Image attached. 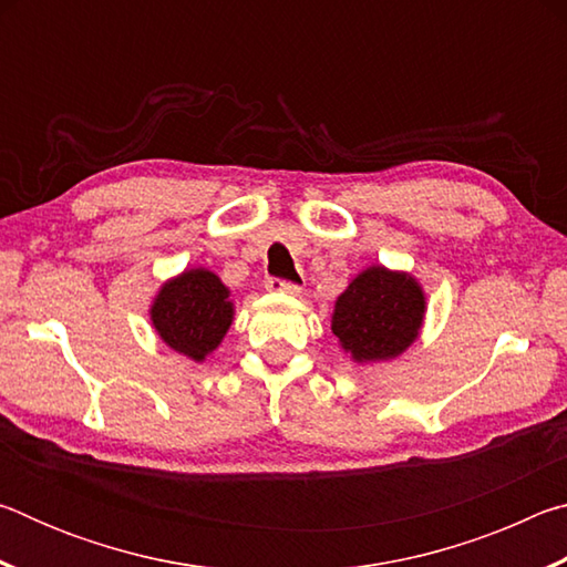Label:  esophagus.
<instances>
[{"label": "esophagus", "instance_id": "1", "mask_svg": "<svg viewBox=\"0 0 567 567\" xmlns=\"http://www.w3.org/2000/svg\"><path fill=\"white\" fill-rule=\"evenodd\" d=\"M265 287L270 292H280V295H300L302 287L297 282H290V280H280V277H267Z\"/></svg>", "mask_w": 567, "mask_h": 567}]
</instances>
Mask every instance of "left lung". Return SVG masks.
Masks as SVG:
<instances>
[{"label":"left lung","mask_w":567,"mask_h":567,"mask_svg":"<svg viewBox=\"0 0 567 567\" xmlns=\"http://www.w3.org/2000/svg\"><path fill=\"white\" fill-rule=\"evenodd\" d=\"M422 318L425 292L415 277L372 265L334 302L332 332L354 362H380L417 340Z\"/></svg>","instance_id":"1"}]
</instances>
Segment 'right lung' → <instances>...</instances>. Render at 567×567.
<instances>
[{"instance_id": "obj_1", "label": "right lung", "mask_w": 567, "mask_h": 567, "mask_svg": "<svg viewBox=\"0 0 567 567\" xmlns=\"http://www.w3.org/2000/svg\"><path fill=\"white\" fill-rule=\"evenodd\" d=\"M150 318L167 348L203 362L227 334L235 305L215 272L195 267L159 287Z\"/></svg>"}]
</instances>
